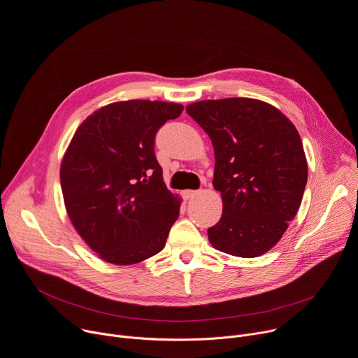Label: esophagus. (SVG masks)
<instances>
[{
  "label": "esophagus",
  "instance_id": "34e87169",
  "mask_svg": "<svg viewBox=\"0 0 358 358\" xmlns=\"http://www.w3.org/2000/svg\"><path fill=\"white\" fill-rule=\"evenodd\" d=\"M196 194H198V190H183L182 192V196L185 199H190V198H194Z\"/></svg>",
  "mask_w": 358,
  "mask_h": 358
}]
</instances>
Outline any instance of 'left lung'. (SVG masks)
Masks as SVG:
<instances>
[{
	"label": "left lung",
	"mask_w": 358,
	"mask_h": 358,
	"mask_svg": "<svg viewBox=\"0 0 358 358\" xmlns=\"http://www.w3.org/2000/svg\"><path fill=\"white\" fill-rule=\"evenodd\" d=\"M210 137L213 187L224 210L208 229L213 248L241 258L277 243L301 205L308 166L295 126L278 108L255 99L203 100L186 107Z\"/></svg>",
	"instance_id": "left-lung-1"
}]
</instances>
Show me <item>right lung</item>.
Wrapping results in <instances>:
<instances>
[{"mask_svg": "<svg viewBox=\"0 0 358 358\" xmlns=\"http://www.w3.org/2000/svg\"><path fill=\"white\" fill-rule=\"evenodd\" d=\"M182 104L129 100L107 104L80 124L63 157L69 217L107 262L131 265L163 250L180 199L163 182L155 137Z\"/></svg>", "mask_w": 358, "mask_h": 358, "instance_id": "obj_1", "label": "right lung"}]
</instances>
